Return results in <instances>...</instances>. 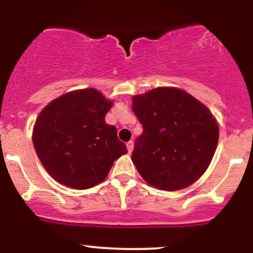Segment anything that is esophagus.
Listing matches in <instances>:
<instances>
[{"instance_id":"obj_1","label":"esophagus","mask_w":253,"mask_h":253,"mask_svg":"<svg viewBox=\"0 0 253 253\" xmlns=\"http://www.w3.org/2000/svg\"><path fill=\"white\" fill-rule=\"evenodd\" d=\"M126 145H127V151H128V153H130L133 151V147H134V143H133L132 140H129Z\"/></svg>"}]
</instances>
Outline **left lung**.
Listing matches in <instances>:
<instances>
[{"label":"left lung","instance_id":"left-lung-1","mask_svg":"<svg viewBox=\"0 0 253 253\" xmlns=\"http://www.w3.org/2000/svg\"><path fill=\"white\" fill-rule=\"evenodd\" d=\"M132 100L143 126L132 152L138 172L162 190L189 187L207 170L219 140L210 109L176 88L161 86Z\"/></svg>","mask_w":253,"mask_h":253}]
</instances>
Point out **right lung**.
Listing matches in <instances>:
<instances>
[{"label":"right lung","mask_w":253,"mask_h":253,"mask_svg":"<svg viewBox=\"0 0 253 253\" xmlns=\"http://www.w3.org/2000/svg\"><path fill=\"white\" fill-rule=\"evenodd\" d=\"M95 89L71 91L46 106L33 129V145L46 171L64 185L88 189L104 181L127 153L117 127L106 124L112 107Z\"/></svg>","instance_id":"right-lung-1"}]
</instances>
